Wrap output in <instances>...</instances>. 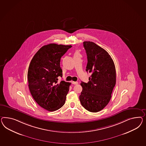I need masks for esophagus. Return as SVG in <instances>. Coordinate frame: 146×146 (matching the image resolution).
<instances>
[{
	"mask_svg": "<svg viewBox=\"0 0 146 146\" xmlns=\"http://www.w3.org/2000/svg\"><path fill=\"white\" fill-rule=\"evenodd\" d=\"M72 83L73 84H78V82H74V81H72Z\"/></svg>",
	"mask_w": 146,
	"mask_h": 146,
	"instance_id": "34e87169",
	"label": "esophagus"
}]
</instances>
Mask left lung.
<instances>
[{
  "label": "left lung",
  "mask_w": 146,
  "mask_h": 146,
  "mask_svg": "<svg viewBox=\"0 0 146 146\" xmlns=\"http://www.w3.org/2000/svg\"><path fill=\"white\" fill-rule=\"evenodd\" d=\"M87 53L86 71L91 73L88 83L82 82L79 97L82 106L96 113L102 110L110 101L116 84L114 63L105 49L91 41L83 42Z\"/></svg>",
  "instance_id": "obj_1"
}]
</instances>
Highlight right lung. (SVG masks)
Returning <instances> with one entry per match:
<instances>
[{
	"label": "right lung",
	"mask_w": 146,
	"mask_h": 146,
	"mask_svg": "<svg viewBox=\"0 0 146 146\" xmlns=\"http://www.w3.org/2000/svg\"><path fill=\"white\" fill-rule=\"evenodd\" d=\"M72 46L50 43L43 46L32 58L28 68L29 88L40 106L48 111L58 110L65 103L71 83L61 81L60 58Z\"/></svg>",
	"instance_id": "right-lung-1"
}]
</instances>
